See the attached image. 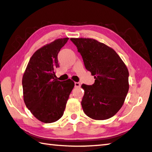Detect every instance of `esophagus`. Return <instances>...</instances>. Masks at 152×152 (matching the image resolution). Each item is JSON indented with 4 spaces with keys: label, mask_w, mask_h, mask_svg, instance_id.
I'll list each match as a JSON object with an SVG mask.
<instances>
[{
    "label": "esophagus",
    "mask_w": 152,
    "mask_h": 152,
    "mask_svg": "<svg viewBox=\"0 0 152 152\" xmlns=\"http://www.w3.org/2000/svg\"><path fill=\"white\" fill-rule=\"evenodd\" d=\"M75 88L81 87V83L79 82H75Z\"/></svg>",
    "instance_id": "esophagus-1"
}]
</instances>
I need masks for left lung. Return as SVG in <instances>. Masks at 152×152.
Wrapping results in <instances>:
<instances>
[{
	"mask_svg": "<svg viewBox=\"0 0 152 152\" xmlns=\"http://www.w3.org/2000/svg\"><path fill=\"white\" fill-rule=\"evenodd\" d=\"M94 83L82 84L81 106L86 115L97 120L115 115L122 107L129 89L126 66L113 49L92 39L71 38Z\"/></svg>",
	"mask_w": 152,
	"mask_h": 152,
	"instance_id": "obj_1",
	"label": "left lung"
}]
</instances>
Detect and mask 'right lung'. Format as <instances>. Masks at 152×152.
<instances>
[{
  "label": "right lung",
  "mask_w": 152,
  "mask_h": 152,
  "mask_svg": "<svg viewBox=\"0 0 152 152\" xmlns=\"http://www.w3.org/2000/svg\"><path fill=\"white\" fill-rule=\"evenodd\" d=\"M69 38L58 39L42 47L29 60L22 78L26 106L37 119L52 123L63 115L75 83L71 79L58 81V54Z\"/></svg>",
  "instance_id": "1"
}]
</instances>
